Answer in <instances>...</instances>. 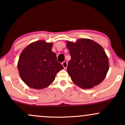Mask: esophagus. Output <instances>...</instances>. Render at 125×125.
Masks as SVG:
<instances>
[{
  "label": "esophagus",
  "mask_w": 125,
  "mask_h": 125,
  "mask_svg": "<svg viewBox=\"0 0 125 125\" xmlns=\"http://www.w3.org/2000/svg\"><path fill=\"white\" fill-rule=\"evenodd\" d=\"M62 65L63 67H64V68H66L67 67L68 64H67V62L66 61H64V62L62 63Z\"/></svg>",
  "instance_id": "34e87169"
}]
</instances>
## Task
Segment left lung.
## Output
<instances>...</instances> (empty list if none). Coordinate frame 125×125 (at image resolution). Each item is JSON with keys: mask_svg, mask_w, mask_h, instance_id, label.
Here are the masks:
<instances>
[{"mask_svg": "<svg viewBox=\"0 0 125 125\" xmlns=\"http://www.w3.org/2000/svg\"><path fill=\"white\" fill-rule=\"evenodd\" d=\"M67 47L72 57L67 72L74 83L82 89H91L104 80L109 62L103 47L89 39L67 41Z\"/></svg>", "mask_w": 125, "mask_h": 125, "instance_id": "8db88e82", "label": "left lung"}]
</instances>
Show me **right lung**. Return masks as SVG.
Segmentation results:
<instances>
[{
    "label": "right lung",
    "instance_id": "1",
    "mask_svg": "<svg viewBox=\"0 0 125 125\" xmlns=\"http://www.w3.org/2000/svg\"><path fill=\"white\" fill-rule=\"evenodd\" d=\"M52 43L41 40L30 43L21 52L17 64L19 74L30 88H47L55 80L58 72L64 68L52 51Z\"/></svg>",
    "mask_w": 125,
    "mask_h": 125
}]
</instances>
